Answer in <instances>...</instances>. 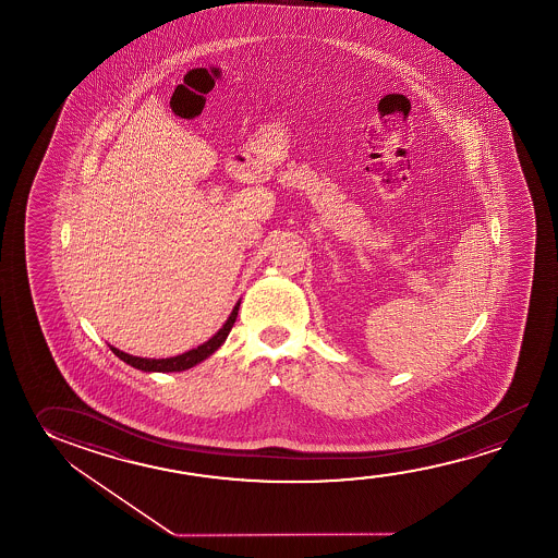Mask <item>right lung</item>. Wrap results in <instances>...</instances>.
<instances>
[{
    "label": "right lung",
    "mask_w": 558,
    "mask_h": 558,
    "mask_svg": "<svg viewBox=\"0 0 558 558\" xmlns=\"http://www.w3.org/2000/svg\"><path fill=\"white\" fill-rule=\"evenodd\" d=\"M238 311L239 303L231 311V315H229V319L226 320V325L221 327L214 337L208 340V342H204L198 348H194V350H189V352H184L181 356L174 357H161V360H151V357H137L130 356L126 352H120L119 348L110 347V350L117 354V356L122 360V362H126L132 367H136V369H142V372H183V369H189V367L196 366L198 362L202 360H206V357L214 354L218 348L223 344V340L228 338L229 330L233 327V323L238 319Z\"/></svg>",
    "instance_id": "obj_1"
}]
</instances>
